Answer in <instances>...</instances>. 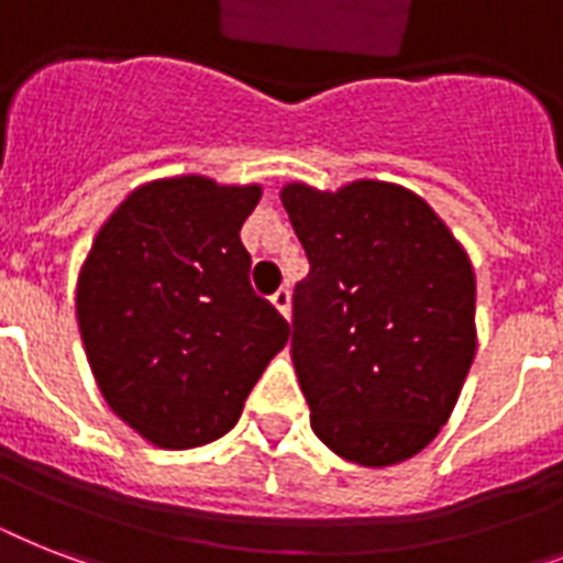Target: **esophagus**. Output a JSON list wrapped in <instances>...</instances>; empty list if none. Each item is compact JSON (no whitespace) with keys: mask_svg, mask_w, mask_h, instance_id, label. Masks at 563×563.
<instances>
[{"mask_svg":"<svg viewBox=\"0 0 563 563\" xmlns=\"http://www.w3.org/2000/svg\"><path fill=\"white\" fill-rule=\"evenodd\" d=\"M272 303H274V309H277V312H280L283 318H289V303H291L289 289H277V291H274Z\"/></svg>","mask_w":563,"mask_h":563,"instance_id":"34e87169","label":"esophagus"}]
</instances>
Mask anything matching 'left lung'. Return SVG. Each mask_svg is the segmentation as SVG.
Returning a JSON list of instances; mask_svg holds the SVG:
<instances>
[{
  "label": "left lung",
  "instance_id": "left-lung-1",
  "mask_svg": "<svg viewBox=\"0 0 563 563\" xmlns=\"http://www.w3.org/2000/svg\"><path fill=\"white\" fill-rule=\"evenodd\" d=\"M307 251L291 362L309 423L335 455L388 467L441 432L476 356V274L462 242L411 189L286 184Z\"/></svg>",
  "mask_w": 563,
  "mask_h": 563
}]
</instances>
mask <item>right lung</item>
Segmentation results:
<instances>
[{
	"label": "right lung",
	"instance_id": "right-lung-1",
	"mask_svg": "<svg viewBox=\"0 0 563 563\" xmlns=\"http://www.w3.org/2000/svg\"><path fill=\"white\" fill-rule=\"evenodd\" d=\"M263 187L178 175L110 212L78 274L75 316L101 397L163 450L210 444L289 342L256 298L239 230Z\"/></svg>",
	"mask_w": 563,
	"mask_h": 563
}]
</instances>
